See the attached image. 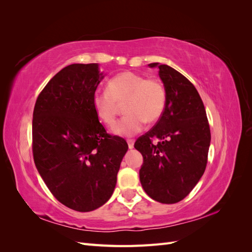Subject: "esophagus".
Listing matches in <instances>:
<instances>
[{
  "label": "esophagus",
  "instance_id": "esophagus-1",
  "mask_svg": "<svg viewBox=\"0 0 252 252\" xmlns=\"http://www.w3.org/2000/svg\"><path fill=\"white\" fill-rule=\"evenodd\" d=\"M127 143H128V147H129V149H132V148H133V146H134V141H133V140H128V141H127Z\"/></svg>",
  "mask_w": 252,
  "mask_h": 252
}]
</instances>
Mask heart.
I'll use <instances>...</instances> for the list:
<instances>
[{"label":"heart","mask_w":252,"mask_h":252,"mask_svg":"<svg viewBox=\"0 0 252 252\" xmlns=\"http://www.w3.org/2000/svg\"><path fill=\"white\" fill-rule=\"evenodd\" d=\"M108 88L96 90L91 97L93 108L104 124L113 125L120 104L127 112L113 127L121 136H132L149 123L162 117L166 107V90L157 79H146L140 73L124 71L109 80Z\"/></svg>","instance_id":"obj_1"}]
</instances>
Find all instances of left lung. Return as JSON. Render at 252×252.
I'll list each match as a JSON object with an SVG mask.
<instances>
[{"label":"left lung","instance_id":"1","mask_svg":"<svg viewBox=\"0 0 252 252\" xmlns=\"http://www.w3.org/2000/svg\"><path fill=\"white\" fill-rule=\"evenodd\" d=\"M158 68L166 90V107L157 124L135 141L143 156L140 181L152 200L174 204L186 197L207 165L210 128L202 98L184 75L168 65ZM154 139L159 142L155 144Z\"/></svg>","mask_w":252,"mask_h":252}]
</instances>
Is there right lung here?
<instances>
[{"label": "right lung", "mask_w": 252, "mask_h": 252, "mask_svg": "<svg viewBox=\"0 0 252 252\" xmlns=\"http://www.w3.org/2000/svg\"><path fill=\"white\" fill-rule=\"evenodd\" d=\"M103 78L95 63L68 65L47 83L33 109L36 169L59 202L80 212L110 199L128 150L123 138L106 132L93 108Z\"/></svg>", "instance_id": "obj_1"}]
</instances>
